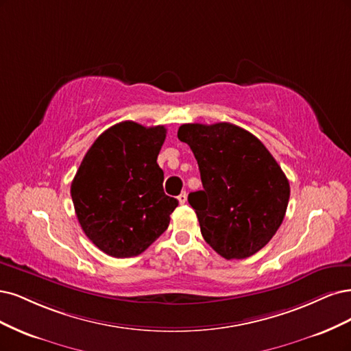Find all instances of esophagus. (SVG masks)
<instances>
[{"instance_id": "esophagus-1", "label": "esophagus", "mask_w": 351, "mask_h": 351, "mask_svg": "<svg viewBox=\"0 0 351 351\" xmlns=\"http://www.w3.org/2000/svg\"><path fill=\"white\" fill-rule=\"evenodd\" d=\"M186 199H188V194H186V192H185V191L180 192V195L178 197V201L180 202V204H185Z\"/></svg>"}]
</instances>
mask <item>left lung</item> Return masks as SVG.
<instances>
[{
    "label": "left lung",
    "instance_id": "8db88e82",
    "mask_svg": "<svg viewBox=\"0 0 351 351\" xmlns=\"http://www.w3.org/2000/svg\"><path fill=\"white\" fill-rule=\"evenodd\" d=\"M178 138L194 153L202 191L191 192L206 242L226 259H243L271 241L285 219L289 180L255 135L229 122L184 123Z\"/></svg>",
    "mask_w": 351,
    "mask_h": 351
}]
</instances>
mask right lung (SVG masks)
Instances as JSON below:
<instances>
[{
	"instance_id": "right-lung-1",
	"label": "right lung",
	"mask_w": 351,
	"mask_h": 351,
	"mask_svg": "<svg viewBox=\"0 0 351 351\" xmlns=\"http://www.w3.org/2000/svg\"><path fill=\"white\" fill-rule=\"evenodd\" d=\"M165 138L163 125L119 122L99 135L73 179L78 223L110 256L144 252L167 229L178 207V199L165 194L157 165Z\"/></svg>"
}]
</instances>
